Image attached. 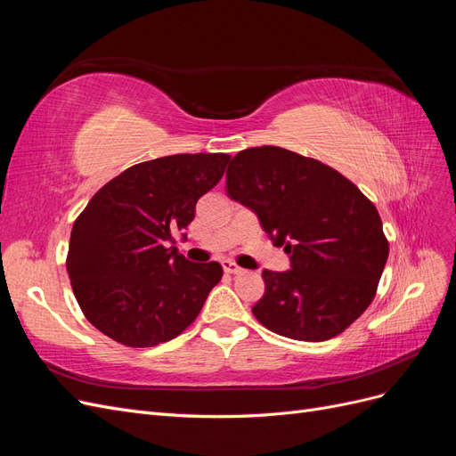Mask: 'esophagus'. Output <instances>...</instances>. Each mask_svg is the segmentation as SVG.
I'll return each instance as SVG.
<instances>
[{
    "label": "esophagus",
    "mask_w": 456,
    "mask_h": 456,
    "mask_svg": "<svg viewBox=\"0 0 456 456\" xmlns=\"http://www.w3.org/2000/svg\"><path fill=\"white\" fill-rule=\"evenodd\" d=\"M223 268H224L226 273H241L243 272V268H240L236 262H232V260H224L223 262Z\"/></svg>",
    "instance_id": "obj_1"
}]
</instances>
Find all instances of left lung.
<instances>
[{
  "label": "left lung",
  "instance_id": "obj_1",
  "mask_svg": "<svg viewBox=\"0 0 456 456\" xmlns=\"http://www.w3.org/2000/svg\"><path fill=\"white\" fill-rule=\"evenodd\" d=\"M226 194L291 255V270L262 272L253 306L272 333L329 340L369 308L390 249L377 207L346 176L280 146L247 148L230 161Z\"/></svg>",
  "mask_w": 456,
  "mask_h": 456
}]
</instances>
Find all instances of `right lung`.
I'll list each match as a JSON object with an SVG mask.
<instances>
[{"label": "right lung", "mask_w": 456, "mask_h": 456, "mask_svg": "<svg viewBox=\"0 0 456 456\" xmlns=\"http://www.w3.org/2000/svg\"><path fill=\"white\" fill-rule=\"evenodd\" d=\"M228 161V154L142 161L91 198L74 223L66 270L81 312L101 333L150 348L196 320L223 266L190 262L173 243Z\"/></svg>", "instance_id": "add662e5"}]
</instances>
